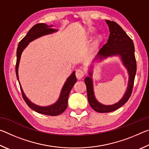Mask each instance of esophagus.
<instances>
[{
    "label": "esophagus",
    "mask_w": 149,
    "mask_h": 149,
    "mask_svg": "<svg viewBox=\"0 0 149 149\" xmlns=\"http://www.w3.org/2000/svg\"><path fill=\"white\" fill-rule=\"evenodd\" d=\"M84 75H85V73L82 70L78 69L76 71V72H75V76H76V77L78 79H82V78L84 77Z\"/></svg>",
    "instance_id": "1"
}]
</instances>
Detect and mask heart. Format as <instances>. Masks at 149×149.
Segmentation results:
<instances>
[{"instance_id": "b5f03b06", "label": "heart", "mask_w": 149, "mask_h": 149, "mask_svg": "<svg viewBox=\"0 0 149 149\" xmlns=\"http://www.w3.org/2000/svg\"><path fill=\"white\" fill-rule=\"evenodd\" d=\"M88 31H89V33H93V31H94V28L91 27V28H89ZM102 37L101 36V35H99V36H97V38L95 39V40L93 43V49H95L97 47H99L100 43V42L102 41Z\"/></svg>"}]
</instances>
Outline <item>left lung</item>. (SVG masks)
<instances>
[{"mask_svg":"<svg viewBox=\"0 0 149 149\" xmlns=\"http://www.w3.org/2000/svg\"><path fill=\"white\" fill-rule=\"evenodd\" d=\"M106 22L109 27L110 35L107 42L100 49L97 57L101 60L109 56H120L130 76L127 90L123 98L119 102L112 105H104L97 101L94 95L92 77H85L88 101L93 110L100 113L110 112L117 110L129 100L132 93L137 71L135 47L132 39L117 23L110 20H106ZM89 75L92 76V72H89Z\"/></svg>","mask_w":149,"mask_h":149,"instance_id":"left-lung-1","label":"left lung"}]
</instances>
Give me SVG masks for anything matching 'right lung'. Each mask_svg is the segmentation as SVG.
<instances>
[{
	"label": "right lung",
	"mask_w": 149,
	"mask_h": 149,
	"mask_svg": "<svg viewBox=\"0 0 149 149\" xmlns=\"http://www.w3.org/2000/svg\"><path fill=\"white\" fill-rule=\"evenodd\" d=\"M51 27H52V26H48V25L45 24H35L34 26H33L29 29V31L26 36L19 41L16 51L17 60L16 64V74L17 79L18 80L19 84L20 89H21L22 91V97H23V99H24L25 102H26V104L28 105V107L31 108L32 110L35 111V112L40 113V114L49 116H58L61 114L62 112H64V110L67 108L68 99L70 91H71L72 88L74 87V84L77 81L75 72H73L72 75L67 79L66 81H65L64 86L62 87L58 100L54 104L50 106H48V107H40V106H37L30 101L26 97V95L24 94L23 89H22L21 85H20V83L19 81L18 77L19 63L24 49H26L29 42L33 41V40L39 38L40 37L43 36V35L52 33L58 31V29H52L51 28Z\"/></svg>",
	"instance_id": "obj_1"
}]
</instances>
